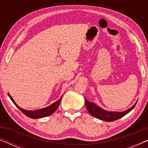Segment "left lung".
<instances>
[{"mask_svg": "<svg viewBox=\"0 0 148 148\" xmlns=\"http://www.w3.org/2000/svg\"><path fill=\"white\" fill-rule=\"evenodd\" d=\"M137 102L132 107L129 108L128 110L123 111V112H109V111H106L104 109L101 108L100 107L98 106L94 103L89 102L86 98V100H85L87 110H88V112H90V114L92 116L96 117L98 119H100V120L107 121V122H111V121L118 120V119L122 118L123 116L128 114L130 111L134 108Z\"/></svg>", "mask_w": 148, "mask_h": 148, "instance_id": "8db88e82", "label": "left lung"}]
</instances>
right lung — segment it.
Instances as JSON below:
<instances>
[{
  "instance_id": "obj_1",
  "label": "right lung",
  "mask_w": 148,
  "mask_h": 148,
  "mask_svg": "<svg viewBox=\"0 0 148 148\" xmlns=\"http://www.w3.org/2000/svg\"><path fill=\"white\" fill-rule=\"evenodd\" d=\"M8 95H9V98L12 100V102L14 103V104H15V106H17V108L23 113L24 114L26 115V116L29 117V118H31V119L43 118V117L50 116V115L53 114V113L55 112V110H56V109H57L58 106H59L60 102V100H61V98H62V96H61V98H60L59 100H57L54 103H53V104H52L51 105H50V106L46 107V108L39 109V110H25V109H23V108H21V107H19V106H18V105L15 102V101H14L13 98L10 96V94H8Z\"/></svg>"
}]
</instances>
